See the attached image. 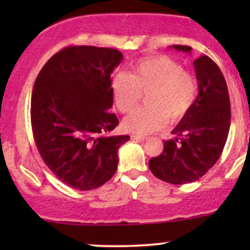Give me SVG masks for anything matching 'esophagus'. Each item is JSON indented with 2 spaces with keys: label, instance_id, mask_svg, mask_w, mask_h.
Here are the masks:
<instances>
[{
  "label": "esophagus",
  "instance_id": "esophagus-1",
  "mask_svg": "<svg viewBox=\"0 0 250 250\" xmlns=\"http://www.w3.org/2000/svg\"><path fill=\"white\" fill-rule=\"evenodd\" d=\"M131 140H134V141H145L146 137L143 136H139V135H131Z\"/></svg>",
  "mask_w": 250,
  "mask_h": 250
}]
</instances>
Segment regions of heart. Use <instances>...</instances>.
Listing matches in <instances>:
<instances>
[{"instance_id":"heart-1","label":"heart","mask_w":250,"mask_h":250,"mask_svg":"<svg viewBox=\"0 0 250 250\" xmlns=\"http://www.w3.org/2000/svg\"><path fill=\"white\" fill-rule=\"evenodd\" d=\"M111 93L117 110L133 111L147 94L148 107L134 111L123 121L129 133L146 135L161 129L166 122L177 123L188 115L199 94L193 74L183 70L179 62L159 55L139 60L133 74L120 71L111 81Z\"/></svg>"}]
</instances>
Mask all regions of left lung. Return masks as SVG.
<instances>
[{
	"mask_svg": "<svg viewBox=\"0 0 250 250\" xmlns=\"http://www.w3.org/2000/svg\"><path fill=\"white\" fill-rule=\"evenodd\" d=\"M174 49L190 53L188 45ZM199 95L188 115L171 131L175 139L163 142V151L149 160L157 179L185 185L202 177L219 160L230 127V101L222 71L210 57L194 61Z\"/></svg>",
	"mask_w": 250,
	"mask_h": 250,
	"instance_id": "1",
	"label": "left lung"
}]
</instances>
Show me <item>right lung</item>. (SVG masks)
Returning a JSON list of instances; mask_svg holds the SVG:
<instances>
[{
  "instance_id": "1",
  "label": "right lung",
  "mask_w": 250,
  "mask_h": 250,
  "mask_svg": "<svg viewBox=\"0 0 250 250\" xmlns=\"http://www.w3.org/2000/svg\"><path fill=\"white\" fill-rule=\"evenodd\" d=\"M121 51L93 45L63 48L43 65L31 94V128L48 168L69 187L91 190L115 174L117 150L130 137L107 135L119 125L111 73Z\"/></svg>"
}]
</instances>
